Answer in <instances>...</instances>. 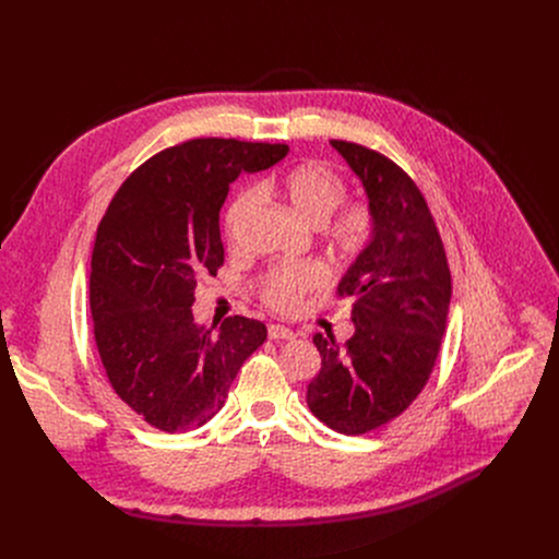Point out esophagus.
<instances>
[{
  "label": "esophagus",
  "instance_id": "esophagus-1",
  "mask_svg": "<svg viewBox=\"0 0 559 559\" xmlns=\"http://www.w3.org/2000/svg\"><path fill=\"white\" fill-rule=\"evenodd\" d=\"M267 336H270V341H292L296 334L285 325H270Z\"/></svg>",
  "mask_w": 559,
  "mask_h": 559
}]
</instances>
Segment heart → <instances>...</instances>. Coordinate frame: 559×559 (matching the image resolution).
I'll use <instances>...</instances> for the list:
<instances>
[{
    "mask_svg": "<svg viewBox=\"0 0 559 559\" xmlns=\"http://www.w3.org/2000/svg\"><path fill=\"white\" fill-rule=\"evenodd\" d=\"M261 188L265 194H281L285 203L311 225H323L343 203L347 190L341 175L318 162H305L281 177H270ZM252 205V192H243L234 199L225 214V229L229 238L236 234L238 225L248 216ZM371 234L373 214L365 203H347L328 222L330 246L341 257L360 254L371 241ZM325 278L328 270L318 263L276 267L263 285V300L276 311H292L298 307L307 292L321 287Z\"/></svg>",
    "mask_w": 559,
    "mask_h": 559,
    "instance_id": "heart-1",
    "label": "heart"
}]
</instances>
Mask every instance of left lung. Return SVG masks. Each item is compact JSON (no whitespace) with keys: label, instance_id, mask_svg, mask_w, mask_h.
Segmentation results:
<instances>
[{"label":"left lung","instance_id":"obj_1","mask_svg":"<svg viewBox=\"0 0 559 559\" xmlns=\"http://www.w3.org/2000/svg\"><path fill=\"white\" fill-rule=\"evenodd\" d=\"M360 179L373 234L338 283L349 296L354 336H313L321 371L307 407L330 429L360 436L401 416L429 380L451 300L438 227L416 183L380 152L332 141Z\"/></svg>","mask_w":559,"mask_h":559}]
</instances>
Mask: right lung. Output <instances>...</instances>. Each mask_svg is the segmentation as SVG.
Listing matches in <instances>:
<instances>
[{"instance_id": "add662e5", "label": "right lung", "mask_w": 559, "mask_h": 559, "mask_svg": "<svg viewBox=\"0 0 559 559\" xmlns=\"http://www.w3.org/2000/svg\"><path fill=\"white\" fill-rule=\"evenodd\" d=\"M289 152L281 143L192 139L154 154L108 205L95 238L91 311L108 380L147 425L186 433L212 420L267 328L194 321V287L223 265L218 212L229 183Z\"/></svg>"}]
</instances>
